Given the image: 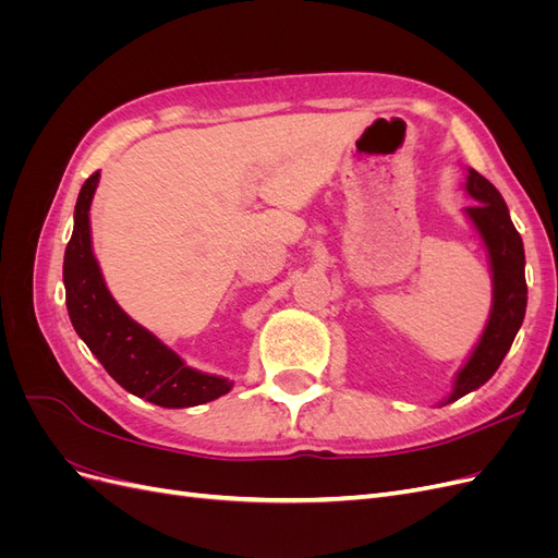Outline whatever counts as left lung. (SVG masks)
Returning <instances> with one entry per match:
<instances>
[{"label": "left lung", "mask_w": 558, "mask_h": 558, "mask_svg": "<svg viewBox=\"0 0 558 558\" xmlns=\"http://www.w3.org/2000/svg\"><path fill=\"white\" fill-rule=\"evenodd\" d=\"M465 191L475 199V205L465 207L463 214L468 216L470 226L477 230L488 253L494 279V302L480 342L472 349L465 365L456 373L451 393L442 404L463 398L494 377L523 324L529 300L526 275H523V267H526L523 242L512 223L502 195L496 191L492 181H486L475 170H468Z\"/></svg>", "instance_id": "1"}]
</instances>
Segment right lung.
Masks as SVG:
<instances>
[{"label":"right lung","instance_id":"right-lung-1","mask_svg":"<svg viewBox=\"0 0 558 558\" xmlns=\"http://www.w3.org/2000/svg\"><path fill=\"white\" fill-rule=\"evenodd\" d=\"M97 183L99 172L83 183L74 209V232L64 251L62 279L74 330L132 396L172 410L226 396L232 388L230 379L185 365L179 353L118 307L109 293L90 238V202Z\"/></svg>","mask_w":558,"mask_h":558}]
</instances>
